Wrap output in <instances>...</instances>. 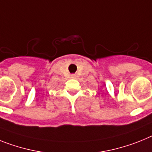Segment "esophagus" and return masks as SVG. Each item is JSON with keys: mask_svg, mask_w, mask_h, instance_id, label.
Segmentation results:
<instances>
[{"mask_svg": "<svg viewBox=\"0 0 152 152\" xmlns=\"http://www.w3.org/2000/svg\"><path fill=\"white\" fill-rule=\"evenodd\" d=\"M71 77H73V78H75V77H76V75H71Z\"/></svg>", "mask_w": 152, "mask_h": 152, "instance_id": "obj_1", "label": "esophagus"}]
</instances>
